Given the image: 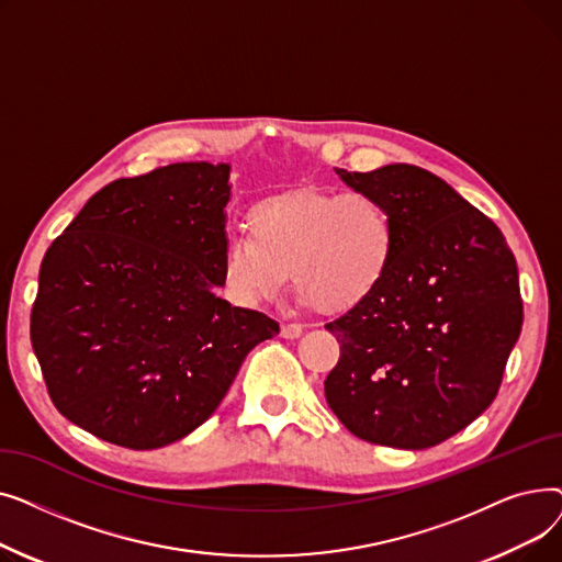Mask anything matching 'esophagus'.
Returning <instances> with one entry per match:
<instances>
[{
	"label": "esophagus",
	"instance_id": "obj_1",
	"mask_svg": "<svg viewBox=\"0 0 562 562\" xmlns=\"http://www.w3.org/2000/svg\"><path fill=\"white\" fill-rule=\"evenodd\" d=\"M301 333H303L301 323H282L280 326V335L284 339H296V337H301Z\"/></svg>",
	"mask_w": 562,
	"mask_h": 562
}]
</instances>
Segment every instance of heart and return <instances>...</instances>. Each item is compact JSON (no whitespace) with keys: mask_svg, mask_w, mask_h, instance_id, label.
I'll return each instance as SVG.
<instances>
[{"mask_svg":"<svg viewBox=\"0 0 562 562\" xmlns=\"http://www.w3.org/2000/svg\"><path fill=\"white\" fill-rule=\"evenodd\" d=\"M250 234H229L223 280L257 305L293 286L321 312H346L387 278L398 250L392 206L367 191H296L257 204Z\"/></svg>","mask_w":562,"mask_h":562,"instance_id":"heart-1","label":"heart"}]
</instances>
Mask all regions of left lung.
Returning <instances> with one entry per match:
<instances>
[{
    "instance_id": "obj_1",
    "label": "left lung",
    "mask_w": 562,
    "mask_h": 562,
    "mask_svg": "<svg viewBox=\"0 0 562 562\" xmlns=\"http://www.w3.org/2000/svg\"><path fill=\"white\" fill-rule=\"evenodd\" d=\"M337 172L392 206L398 250L371 296L326 323L339 341L326 401L371 445L435 447L496 398L524 321L515 255L483 212L419 166Z\"/></svg>"
}]
</instances>
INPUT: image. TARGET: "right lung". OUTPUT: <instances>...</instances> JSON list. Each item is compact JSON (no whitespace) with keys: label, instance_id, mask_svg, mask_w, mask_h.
<instances>
[{"label":"right lung","instance_id":"right-lung-1","mask_svg":"<svg viewBox=\"0 0 562 562\" xmlns=\"http://www.w3.org/2000/svg\"><path fill=\"white\" fill-rule=\"evenodd\" d=\"M227 164H170L100 189L47 248L32 346L75 426L134 451L214 415L248 352L280 326L223 286Z\"/></svg>","mask_w":562,"mask_h":562}]
</instances>
